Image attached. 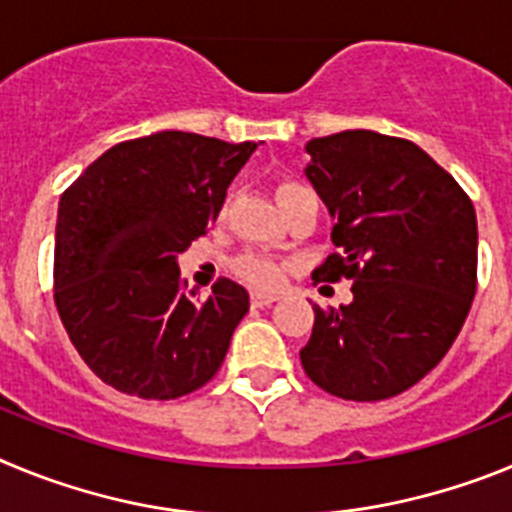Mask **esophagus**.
I'll list each match as a JSON object with an SVG mask.
<instances>
[{"instance_id":"34e87169","label":"esophagus","mask_w":512,"mask_h":512,"mask_svg":"<svg viewBox=\"0 0 512 512\" xmlns=\"http://www.w3.org/2000/svg\"><path fill=\"white\" fill-rule=\"evenodd\" d=\"M279 295H274V292H251V305L253 307H266L271 305V302H277Z\"/></svg>"}]
</instances>
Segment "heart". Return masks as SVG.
I'll list each match as a JSON object with an SVG mask.
<instances>
[{"label": "heart", "instance_id": "heart-1", "mask_svg": "<svg viewBox=\"0 0 512 512\" xmlns=\"http://www.w3.org/2000/svg\"><path fill=\"white\" fill-rule=\"evenodd\" d=\"M287 187H292V184L279 187V192ZM235 269H238V274H241L246 282L256 284V287H274V284L282 282L284 277V264L269 259V256H261V253H246V256H241L238 264H235Z\"/></svg>", "mask_w": 512, "mask_h": 512}]
</instances>
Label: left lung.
Listing matches in <instances>:
<instances>
[{"label": "left lung", "instance_id": "left-lung-1", "mask_svg": "<svg viewBox=\"0 0 512 512\" xmlns=\"http://www.w3.org/2000/svg\"><path fill=\"white\" fill-rule=\"evenodd\" d=\"M305 151L338 248L312 279H354V300L312 305L302 369L343 400H387L431 372L467 320L477 292L474 205L410 140L343 130Z\"/></svg>", "mask_w": 512, "mask_h": 512}]
</instances>
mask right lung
Returning a JSON list of instances; mask_svg holds the SVG:
<instances>
[{
    "label": "right lung",
    "instance_id": "add662e5",
    "mask_svg": "<svg viewBox=\"0 0 512 512\" xmlns=\"http://www.w3.org/2000/svg\"><path fill=\"white\" fill-rule=\"evenodd\" d=\"M256 143L164 130L125 140L61 197L56 307L79 356L115 390L174 400L210 382L248 312V292L220 279L192 300L179 253L205 235Z\"/></svg>",
    "mask_w": 512,
    "mask_h": 512
}]
</instances>
